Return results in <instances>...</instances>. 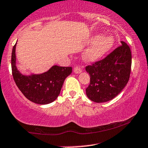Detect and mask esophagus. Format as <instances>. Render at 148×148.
I'll return each instance as SVG.
<instances>
[{"label":"esophagus","mask_w":148,"mask_h":148,"mask_svg":"<svg viewBox=\"0 0 148 148\" xmlns=\"http://www.w3.org/2000/svg\"><path fill=\"white\" fill-rule=\"evenodd\" d=\"M74 73H76V74H79V73H81V67H79V66H76L74 68Z\"/></svg>","instance_id":"esophagus-1"}]
</instances>
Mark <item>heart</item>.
<instances>
[{
	"instance_id": "heart-1",
	"label": "heart",
	"mask_w": 148,
	"mask_h": 148,
	"mask_svg": "<svg viewBox=\"0 0 148 148\" xmlns=\"http://www.w3.org/2000/svg\"><path fill=\"white\" fill-rule=\"evenodd\" d=\"M114 43L112 36H106L101 38L97 36L91 47L84 52V58L88 61H94L100 59L112 49Z\"/></svg>"
}]
</instances>
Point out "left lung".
<instances>
[{
	"label": "left lung",
	"instance_id": "left-lung-1",
	"mask_svg": "<svg viewBox=\"0 0 148 148\" xmlns=\"http://www.w3.org/2000/svg\"><path fill=\"white\" fill-rule=\"evenodd\" d=\"M104 58L85 67L90 82L86 94L96 103H104L116 97L129 81L131 72L130 48L125 42Z\"/></svg>",
	"mask_w": 148,
	"mask_h": 148
}]
</instances>
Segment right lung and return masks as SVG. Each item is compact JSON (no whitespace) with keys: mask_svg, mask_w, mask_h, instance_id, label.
<instances>
[{"mask_svg":"<svg viewBox=\"0 0 148 148\" xmlns=\"http://www.w3.org/2000/svg\"><path fill=\"white\" fill-rule=\"evenodd\" d=\"M16 45L12 52V71L16 85L32 102L45 105L54 101L59 95L65 79L72 73V67L54 65L43 74L23 75L16 66Z\"/></svg>","mask_w":148,"mask_h":148,"instance_id":"1","label":"right lung"}]
</instances>
